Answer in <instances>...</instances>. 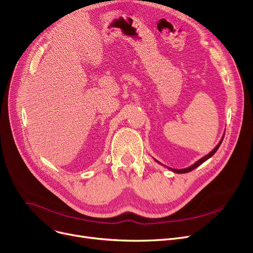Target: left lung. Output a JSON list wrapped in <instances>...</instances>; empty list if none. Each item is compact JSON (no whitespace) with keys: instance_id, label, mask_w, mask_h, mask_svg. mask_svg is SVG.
<instances>
[{"instance_id":"8db88e82","label":"left lung","mask_w":253,"mask_h":253,"mask_svg":"<svg viewBox=\"0 0 253 253\" xmlns=\"http://www.w3.org/2000/svg\"><path fill=\"white\" fill-rule=\"evenodd\" d=\"M222 139H223V137L221 138V140H220V142L216 145V147L214 148V150L213 151H212V152H210L208 155H206L205 157H203L202 159H200V160H199V161H197L194 165H192V166H190V167H188V168H184V169H172V168H170L172 171H173V172H175V173H187V172H190V171H192V170H194L195 168H197L198 166H200L203 162H205L206 160H207V159H209L210 157H212V156H213L214 154H215V152L218 150V148H219V145L221 144V141H222ZM156 162H158L157 160H156ZM158 163H160V162H158Z\"/></svg>"}]
</instances>
